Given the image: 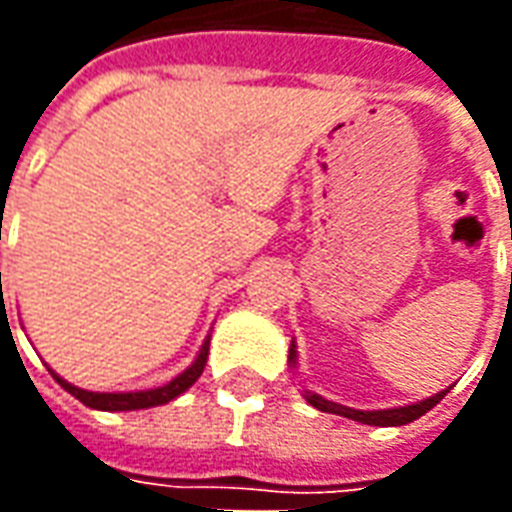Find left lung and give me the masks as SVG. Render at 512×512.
Masks as SVG:
<instances>
[{"label":"left lung","instance_id":"1","mask_svg":"<svg viewBox=\"0 0 512 512\" xmlns=\"http://www.w3.org/2000/svg\"><path fill=\"white\" fill-rule=\"evenodd\" d=\"M290 362H296V345H290ZM444 395H447V389L439 392V395L428 397V400H422V403H414V406L384 408V411H356V408L340 406V403H332V400H326V397L321 395H310V392H307V400H310V406H315L318 411H329V414H340V417L356 419V422H362V425L389 428V425H406V422H414V419H419L422 414H428L430 408L436 406Z\"/></svg>","mask_w":512,"mask_h":512}]
</instances>
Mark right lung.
Returning <instances> with one entry per match:
<instances>
[{
    "instance_id": "add662e5",
    "label": "right lung",
    "mask_w": 512,
    "mask_h": 512,
    "mask_svg": "<svg viewBox=\"0 0 512 512\" xmlns=\"http://www.w3.org/2000/svg\"><path fill=\"white\" fill-rule=\"evenodd\" d=\"M205 362H208V343L200 348V356L194 359V365L189 370H183L178 378H172L169 384L158 386V389H145V392H87V389H79V386L62 381L57 373L51 376L60 381V386L65 392H71L76 400H82L84 406L98 408V411H136V408H150V406H164L169 400H175L178 395H183L197 378L202 376L205 370Z\"/></svg>"
}]
</instances>
